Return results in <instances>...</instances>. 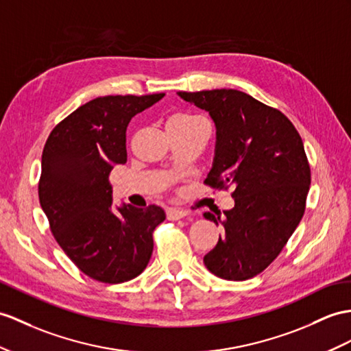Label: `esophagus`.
Wrapping results in <instances>:
<instances>
[{
    "mask_svg": "<svg viewBox=\"0 0 351 351\" xmlns=\"http://www.w3.org/2000/svg\"><path fill=\"white\" fill-rule=\"evenodd\" d=\"M187 213L182 208H168L167 210V217L168 220H180L183 219Z\"/></svg>",
    "mask_w": 351,
    "mask_h": 351,
    "instance_id": "34e87169",
    "label": "esophagus"
}]
</instances>
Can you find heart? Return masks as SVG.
<instances>
[{
  "label": "heart",
  "mask_w": 351,
  "mask_h": 351,
  "mask_svg": "<svg viewBox=\"0 0 351 351\" xmlns=\"http://www.w3.org/2000/svg\"><path fill=\"white\" fill-rule=\"evenodd\" d=\"M202 121H204L202 117L192 114V113H177V114L169 117L168 125L169 126H187V125H193V123H198Z\"/></svg>",
  "instance_id": "b5f03b06"
}]
</instances>
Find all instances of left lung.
Here are the masks:
<instances>
[{
  "label": "left lung",
  "instance_id": "1",
  "mask_svg": "<svg viewBox=\"0 0 351 351\" xmlns=\"http://www.w3.org/2000/svg\"><path fill=\"white\" fill-rule=\"evenodd\" d=\"M177 93L215 121L216 158L204 184L232 187L235 201L225 220L204 213L225 229L204 263L220 278L249 280L274 262L305 213L311 169L301 135L280 110L241 90Z\"/></svg>",
  "mask_w": 351,
  "mask_h": 351
}]
</instances>
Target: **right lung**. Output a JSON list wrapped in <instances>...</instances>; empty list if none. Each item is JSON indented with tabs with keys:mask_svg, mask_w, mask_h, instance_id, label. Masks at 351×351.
I'll return each mask as SVG.
<instances>
[{
	"mask_svg": "<svg viewBox=\"0 0 351 351\" xmlns=\"http://www.w3.org/2000/svg\"><path fill=\"white\" fill-rule=\"evenodd\" d=\"M108 95L59 122L43 149L38 198L56 243L84 276L117 285L140 276L153 252V230L165 220L158 205L111 207V169L125 164L131 119L159 101Z\"/></svg>",
	"mask_w": 351,
	"mask_h": 351,
	"instance_id": "obj_1",
	"label": "right lung"
}]
</instances>
